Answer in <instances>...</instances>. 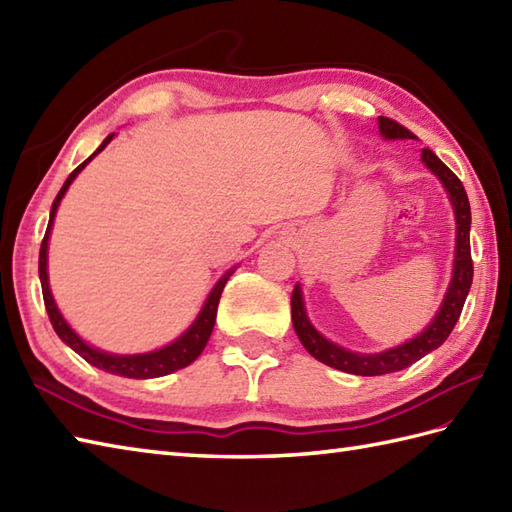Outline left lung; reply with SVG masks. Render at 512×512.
<instances>
[{"label":"left lung","mask_w":512,"mask_h":512,"mask_svg":"<svg viewBox=\"0 0 512 512\" xmlns=\"http://www.w3.org/2000/svg\"><path fill=\"white\" fill-rule=\"evenodd\" d=\"M378 129L387 140H402V138H416L407 127H402L400 123L391 121L387 116H378ZM422 162L427 165L440 182L444 184V189L449 193V200L453 204L455 211V224H458V235H455V259H453V277H451V286L444 295L442 306L436 314L427 330L420 332L416 339H411L407 343H402L394 350L380 352V354H356L345 350V347H339L336 343L328 341L325 336H321L317 330L312 328V323L306 314V308H303V297H301V288L295 286L290 297V306H292V325H295V332L299 336L301 345L317 358V361L330 365L334 369H341V372L347 374H356V376H383L391 372H400L409 365H413L424 354H429L433 350L449 339L451 330L458 323L466 295H469L471 284H473V259H471V206L469 198H466L464 184L460 178L444 165V162L433 154L431 149H422Z\"/></svg>","instance_id":"1"}]
</instances>
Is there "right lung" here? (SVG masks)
Returning <instances> with one entry per match:
<instances>
[{
  "label": "right lung",
  "mask_w": 512,
  "mask_h": 512,
  "mask_svg": "<svg viewBox=\"0 0 512 512\" xmlns=\"http://www.w3.org/2000/svg\"><path fill=\"white\" fill-rule=\"evenodd\" d=\"M114 138V134L107 136L101 147L94 151V154L81 162L79 167H76L68 180L63 182L61 191L57 193V198H54L52 202V209H50V222H48V228H46V235H43V242H41V250H39V279H41V290H43V303H46V310H48V317H50V323L54 332L59 334V339L70 345L72 350L83 356L85 361H88L90 365L103 369V372H110V374H116V376H125V378H158V376H167L171 372H176V369H182L191 365L195 358H198L204 350V345L209 343V336L213 332V325H215V317H217V303H220V297H222V290L226 286L228 277L233 275V270H228V273L217 281L215 288L211 290L209 299H206L204 308L200 310L198 319L193 321L191 328L184 332L180 339H176L173 343H169L167 347H162V350H156V352H147V354H132V356H116V354H107V352H101L96 350V347L85 343L79 334H76L68 323H65V319L61 317V312L57 308V303H54L52 299V292H50V284H48V239H50V228H52V222H54V215H57V209H59V202L65 195V191H68V187L72 184V180L79 176V171L88 165V162L99 154V151L105 149V145L110 143V140Z\"/></svg>",
  "instance_id": "right-lung-1"
}]
</instances>
